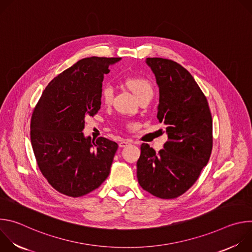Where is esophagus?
Here are the masks:
<instances>
[{"label":"esophagus","mask_w":252,"mask_h":252,"mask_svg":"<svg viewBox=\"0 0 252 252\" xmlns=\"http://www.w3.org/2000/svg\"><path fill=\"white\" fill-rule=\"evenodd\" d=\"M130 143H131L130 140H126V139H124V140H122V141L119 143V146H120V148H126V146L130 145Z\"/></svg>","instance_id":"34e87169"}]
</instances>
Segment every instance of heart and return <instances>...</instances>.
Wrapping results in <instances>:
<instances>
[{
	"mask_svg": "<svg viewBox=\"0 0 252 252\" xmlns=\"http://www.w3.org/2000/svg\"><path fill=\"white\" fill-rule=\"evenodd\" d=\"M126 87L139 99L145 96H153L154 89L152 83L143 77L133 76L127 77L124 80ZM114 92L113 89L109 86H105L101 89L100 92V99L103 104L110 105L113 101ZM135 125H130V128H134Z\"/></svg>",
	"mask_w": 252,
	"mask_h": 252,
	"instance_id": "heart-1",
	"label": "heart"
}]
</instances>
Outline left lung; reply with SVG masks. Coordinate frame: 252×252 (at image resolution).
I'll use <instances>...</instances> for the list:
<instances>
[{
	"label": "left lung",
	"mask_w": 252,
	"mask_h": 252,
	"mask_svg": "<svg viewBox=\"0 0 252 252\" xmlns=\"http://www.w3.org/2000/svg\"><path fill=\"white\" fill-rule=\"evenodd\" d=\"M159 88L158 119L168 140L158 154L148 143L136 162L139 186L151 194L171 199L189 190L207 164L212 150V118L207 99L183 65L148 58Z\"/></svg>",
	"instance_id": "8db88e82"
}]
</instances>
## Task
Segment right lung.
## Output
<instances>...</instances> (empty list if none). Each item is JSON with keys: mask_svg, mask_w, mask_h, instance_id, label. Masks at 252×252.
Returning <instances> with one entry per match:
<instances>
[{"mask_svg": "<svg viewBox=\"0 0 252 252\" xmlns=\"http://www.w3.org/2000/svg\"><path fill=\"white\" fill-rule=\"evenodd\" d=\"M121 58L80 60L47 86L31 120V141L39 168L59 192L80 197L109 176L118 143L86 137L85 119L100 109L103 75Z\"/></svg>", "mask_w": 252, "mask_h": 252, "instance_id": "1", "label": "right lung"}]
</instances>
